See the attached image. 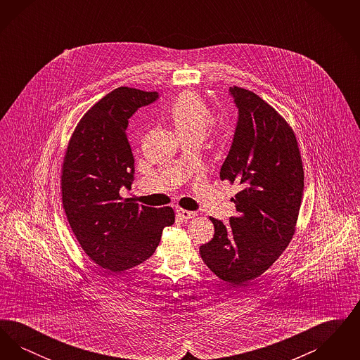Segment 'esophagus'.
Masks as SVG:
<instances>
[{
	"label": "esophagus",
	"mask_w": 360,
	"mask_h": 360,
	"mask_svg": "<svg viewBox=\"0 0 360 360\" xmlns=\"http://www.w3.org/2000/svg\"><path fill=\"white\" fill-rule=\"evenodd\" d=\"M176 213L182 220H190V219H194L197 216L195 212H190V210H185V209H181V207L176 209Z\"/></svg>",
	"instance_id": "esophagus-1"
}]
</instances>
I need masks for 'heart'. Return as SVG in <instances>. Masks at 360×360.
<instances>
[{
	"label": "heart",
	"instance_id": "heart-1",
	"mask_svg": "<svg viewBox=\"0 0 360 360\" xmlns=\"http://www.w3.org/2000/svg\"><path fill=\"white\" fill-rule=\"evenodd\" d=\"M172 120L179 136L202 139L213 121V116L206 103L195 93L185 91L172 103Z\"/></svg>",
	"mask_w": 360,
	"mask_h": 360
}]
</instances>
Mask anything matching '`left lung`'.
<instances>
[{"instance_id": "left-lung-1", "label": "left lung", "mask_w": 360, "mask_h": 360, "mask_svg": "<svg viewBox=\"0 0 360 360\" xmlns=\"http://www.w3.org/2000/svg\"><path fill=\"white\" fill-rule=\"evenodd\" d=\"M238 108L232 146L220 179L238 182L229 224L210 217L214 235L200 247L206 266L232 285L263 274L289 245L304 195V169L295 135L255 93L229 87Z\"/></svg>"}]
</instances>
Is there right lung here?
<instances>
[{
	"label": "right lung",
	"instance_id": "add662e5",
	"mask_svg": "<svg viewBox=\"0 0 360 360\" xmlns=\"http://www.w3.org/2000/svg\"><path fill=\"white\" fill-rule=\"evenodd\" d=\"M156 91L117 87L93 105L77 125L62 167V201L86 255L109 274L143 263L175 221L172 207L122 198L135 159L127 137L129 117L158 100Z\"/></svg>",
	"mask_w": 360,
	"mask_h": 360
}]
</instances>
